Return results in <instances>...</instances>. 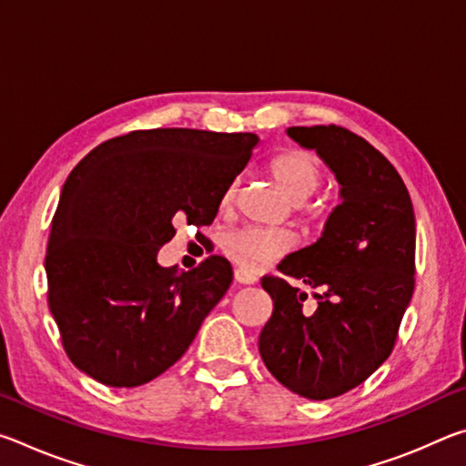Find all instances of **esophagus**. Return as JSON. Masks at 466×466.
<instances>
[{
	"instance_id": "34e87169",
	"label": "esophagus",
	"mask_w": 466,
	"mask_h": 466,
	"mask_svg": "<svg viewBox=\"0 0 466 466\" xmlns=\"http://www.w3.org/2000/svg\"><path fill=\"white\" fill-rule=\"evenodd\" d=\"M234 279L238 283H247V286H250V283L257 281V275L250 273L248 269H242V267H238V269H234Z\"/></svg>"
}]
</instances>
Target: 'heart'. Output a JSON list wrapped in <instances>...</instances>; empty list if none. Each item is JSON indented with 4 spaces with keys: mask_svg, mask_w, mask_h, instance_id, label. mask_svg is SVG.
<instances>
[{
    "mask_svg": "<svg viewBox=\"0 0 466 466\" xmlns=\"http://www.w3.org/2000/svg\"><path fill=\"white\" fill-rule=\"evenodd\" d=\"M271 175L278 180L289 199L304 201L322 183V168L319 157L309 149H288L273 157ZM238 180H230L222 193V208L234 201ZM296 238L281 228L242 226L226 236L224 252L238 263L242 269H261L294 248Z\"/></svg>",
    "mask_w": 466,
    "mask_h": 466,
    "instance_id": "obj_1",
    "label": "heart"
}]
</instances>
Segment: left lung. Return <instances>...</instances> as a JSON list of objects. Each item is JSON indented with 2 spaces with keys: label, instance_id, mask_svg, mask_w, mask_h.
Instances as JSON below:
<instances>
[{
  "label": "left lung",
  "instance_id": "obj_1",
  "mask_svg": "<svg viewBox=\"0 0 466 466\" xmlns=\"http://www.w3.org/2000/svg\"><path fill=\"white\" fill-rule=\"evenodd\" d=\"M341 185L320 238L265 275L273 314L258 337L269 372L299 397L325 400L356 389L390 356L415 288V214L397 168L364 137L339 127H289ZM315 289L318 306L289 283Z\"/></svg>",
  "mask_w": 466,
  "mask_h": 466
}]
</instances>
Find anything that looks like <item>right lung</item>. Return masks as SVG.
<instances>
[{"instance_id": "add662e5", "label": "right lung", "mask_w": 466, "mask_h": 466, "mask_svg": "<svg viewBox=\"0 0 466 466\" xmlns=\"http://www.w3.org/2000/svg\"><path fill=\"white\" fill-rule=\"evenodd\" d=\"M258 137L139 129L82 157L63 185L45 255L46 299L76 368L133 389L177 364L232 283L228 258L191 271L156 255L177 224L209 226ZM199 234V232H197Z\"/></svg>"}]
</instances>
